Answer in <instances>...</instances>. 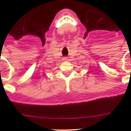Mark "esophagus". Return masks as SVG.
<instances>
[{"label": "esophagus", "mask_w": 131, "mask_h": 131, "mask_svg": "<svg viewBox=\"0 0 131 131\" xmlns=\"http://www.w3.org/2000/svg\"><path fill=\"white\" fill-rule=\"evenodd\" d=\"M63 60H67V57L63 58Z\"/></svg>", "instance_id": "1"}]
</instances>
